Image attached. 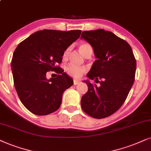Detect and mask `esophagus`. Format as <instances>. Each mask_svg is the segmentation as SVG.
I'll list each match as a JSON object with an SVG mask.
<instances>
[{"mask_svg": "<svg viewBox=\"0 0 151 151\" xmlns=\"http://www.w3.org/2000/svg\"><path fill=\"white\" fill-rule=\"evenodd\" d=\"M79 83H80V81H79V80L74 79V85H77V84H79Z\"/></svg>", "mask_w": 151, "mask_h": 151, "instance_id": "esophagus-1", "label": "esophagus"}]
</instances>
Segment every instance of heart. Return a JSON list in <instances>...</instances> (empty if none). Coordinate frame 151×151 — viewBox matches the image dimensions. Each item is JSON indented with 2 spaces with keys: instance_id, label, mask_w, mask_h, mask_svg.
<instances>
[{
  "instance_id": "b5f03b06",
  "label": "heart",
  "mask_w": 151,
  "mask_h": 151,
  "mask_svg": "<svg viewBox=\"0 0 151 151\" xmlns=\"http://www.w3.org/2000/svg\"><path fill=\"white\" fill-rule=\"evenodd\" d=\"M89 47H91V46H90L88 44H86V43L81 44L79 47L80 53L84 56L86 53L88 48H89ZM70 51V47H68V48H67L63 52V58L64 59L68 58V57L69 56ZM65 72L69 74V75L72 76V77L78 78L81 77L82 74L84 73V72H86V68L83 66H78L73 63H70L67 65L65 66Z\"/></svg>"
}]
</instances>
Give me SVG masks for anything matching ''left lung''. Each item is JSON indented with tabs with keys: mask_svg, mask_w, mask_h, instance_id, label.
I'll list each match as a JSON object with an SVG mask.
<instances>
[{
	"mask_svg": "<svg viewBox=\"0 0 151 151\" xmlns=\"http://www.w3.org/2000/svg\"><path fill=\"white\" fill-rule=\"evenodd\" d=\"M81 37L91 45L97 58L87 77L100 83L83 81L88 90L81 98V108L93 118L107 117L126 100L134 81L136 60L129 44L111 32L83 31Z\"/></svg>",
	"mask_w": 151,
	"mask_h": 151,
	"instance_id": "obj_1",
	"label": "left lung"
}]
</instances>
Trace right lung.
Masks as SVG:
<instances>
[{"mask_svg":"<svg viewBox=\"0 0 151 151\" xmlns=\"http://www.w3.org/2000/svg\"><path fill=\"white\" fill-rule=\"evenodd\" d=\"M80 30H39L17 46L11 67L14 87L21 102L30 112L47 115L60 107L64 91L73 79L60 67L65 50L80 37ZM58 73L46 78V72Z\"/></svg>","mask_w":151,"mask_h":151,"instance_id":"obj_1","label":"right lung"}]
</instances>
